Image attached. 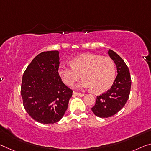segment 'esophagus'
<instances>
[{"instance_id": "obj_1", "label": "esophagus", "mask_w": 151, "mask_h": 151, "mask_svg": "<svg viewBox=\"0 0 151 151\" xmlns=\"http://www.w3.org/2000/svg\"><path fill=\"white\" fill-rule=\"evenodd\" d=\"M73 94H75V95H76V96H84V94H82V93H80V92H76V91H73Z\"/></svg>"}]
</instances>
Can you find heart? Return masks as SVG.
Segmentation results:
<instances>
[{
	"mask_svg": "<svg viewBox=\"0 0 151 151\" xmlns=\"http://www.w3.org/2000/svg\"><path fill=\"white\" fill-rule=\"evenodd\" d=\"M71 65H61L58 73L66 85L71 86L81 77L84 78L78 84L80 88L93 90L102 93L111 88L114 82L116 69L114 61L109 57L94 54H84L71 60Z\"/></svg>",
	"mask_w": 151,
	"mask_h": 151,
	"instance_id": "1",
	"label": "heart"
}]
</instances>
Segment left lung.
Segmentation results:
<instances>
[{
  "label": "left lung",
  "mask_w": 151,
  "mask_h": 151,
  "mask_svg": "<svg viewBox=\"0 0 151 151\" xmlns=\"http://www.w3.org/2000/svg\"><path fill=\"white\" fill-rule=\"evenodd\" d=\"M109 55L117 66V76L109 90L96 96L92 112L99 117L107 118L115 115L126 105L131 89L132 80L128 67L117 53L112 50Z\"/></svg>",
  "instance_id": "obj_1"
}]
</instances>
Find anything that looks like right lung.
<instances>
[{
    "label": "right lung",
    "mask_w": 151,
    "mask_h": 151,
    "mask_svg": "<svg viewBox=\"0 0 151 151\" xmlns=\"http://www.w3.org/2000/svg\"><path fill=\"white\" fill-rule=\"evenodd\" d=\"M59 51L42 52L32 60L23 75V105L30 117L41 124L59 122L72 96L73 90L59 75Z\"/></svg>",
    "instance_id": "right-lung-1"
}]
</instances>
